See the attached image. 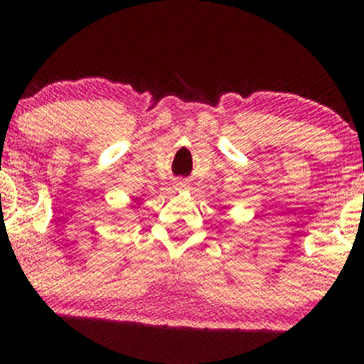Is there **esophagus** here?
<instances>
[{
    "instance_id": "34e87169",
    "label": "esophagus",
    "mask_w": 364,
    "mask_h": 364,
    "mask_svg": "<svg viewBox=\"0 0 364 364\" xmlns=\"http://www.w3.org/2000/svg\"><path fill=\"white\" fill-rule=\"evenodd\" d=\"M175 189H177V191H183V189H187V182H183V181L175 182Z\"/></svg>"
}]
</instances>
